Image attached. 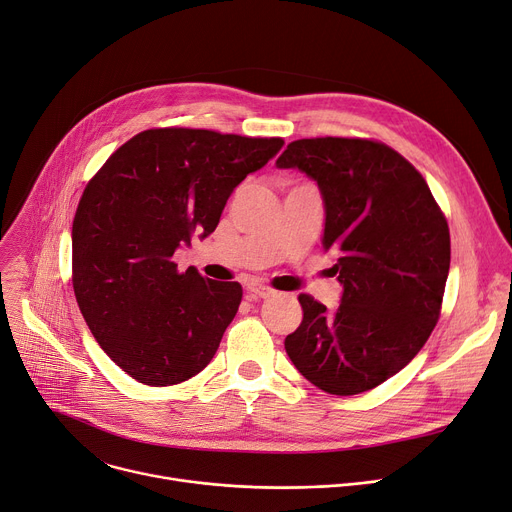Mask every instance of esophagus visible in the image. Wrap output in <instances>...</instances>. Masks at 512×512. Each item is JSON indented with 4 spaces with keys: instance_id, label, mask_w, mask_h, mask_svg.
<instances>
[{
    "instance_id": "obj_1",
    "label": "esophagus",
    "mask_w": 512,
    "mask_h": 512,
    "mask_svg": "<svg viewBox=\"0 0 512 512\" xmlns=\"http://www.w3.org/2000/svg\"><path fill=\"white\" fill-rule=\"evenodd\" d=\"M247 290L257 299H267V297H272V294H274V290L270 286H263L261 282H255V280L247 284Z\"/></svg>"
}]
</instances>
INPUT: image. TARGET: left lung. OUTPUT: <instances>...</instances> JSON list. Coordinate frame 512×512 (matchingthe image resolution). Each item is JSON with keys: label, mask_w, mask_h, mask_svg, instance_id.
I'll return each mask as SVG.
<instances>
[{"label": "left lung", "mask_w": 512, "mask_h": 512, "mask_svg": "<svg viewBox=\"0 0 512 512\" xmlns=\"http://www.w3.org/2000/svg\"><path fill=\"white\" fill-rule=\"evenodd\" d=\"M319 186L342 299L334 311L301 294V326L284 348L328 394L380 386L421 351L438 324L450 270V232L423 176L384 143L292 141L276 161Z\"/></svg>", "instance_id": "left-lung-1"}]
</instances>
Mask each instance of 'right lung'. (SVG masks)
Wrapping results in <instances>:
<instances>
[{"label": "right lung", "instance_id": "obj_1", "mask_svg": "<svg viewBox=\"0 0 512 512\" xmlns=\"http://www.w3.org/2000/svg\"><path fill=\"white\" fill-rule=\"evenodd\" d=\"M282 139L151 128L89 180L72 224L76 303L99 346L130 378L172 386L203 371L234 319L238 282L178 272L180 245L209 236L228 197Z\"/></svg>", "mask_w": 512, "mask_h": 512}]
</instances>
